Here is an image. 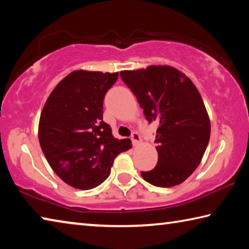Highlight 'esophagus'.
<instances>
[{
  "label": "esophagus",
  "mask_w": 249,
  "mask_h": 249,
  "mask_svg": "<svg viewBox=\"0 0 249 249\" xmlns=\"http://www.w3.org/2000/svg\"><path fill=\"white\" fill-rule=\"evenodd\" d=\"M132 142H133V145L134 146L140 145L141 142H142L141 135L138 134V133H133V135H132Z\"/></svg>",
  "instance_id": "1"
}]
</instances>
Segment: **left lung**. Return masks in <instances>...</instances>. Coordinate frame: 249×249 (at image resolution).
<instances>
[{"mask_svg":"<svg viewBox=\"0 0 249 249\" xmlns=\"http://www.w3.org/2000/svg\"><path fill=\"white\" fill-rule=\"evenodd\" d=\"M149 122L158 121V162L142 171L147 182L171 188L182 183L200 165L211 134L210 119L199 91L187 75L170 66L121 71Z\"/></svg>","mask_w":249,"mask_h":249,"instance_id":"left-lung-1","label":"left lung"}]
</instances>
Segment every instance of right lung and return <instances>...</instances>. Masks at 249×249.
<instances>
[{
	"label": "right lung",
	"mask_w": 249,
	"mask_h": 249,
	"mask_svg": "<svg viewBox=\"0 0 249 249\" xmlns=\"http://www.w3.org/2000/svg\"><path fill=\"white\" fill-rule=\"evenodd\" d=\"M119 72L75 70L57 84L41 111L38 138L50 167L67 184L90 190L107 179L114 159L129 149L103 121V100Z\"/></svg>",
	"instance_id": "1"
}]
</instances>
